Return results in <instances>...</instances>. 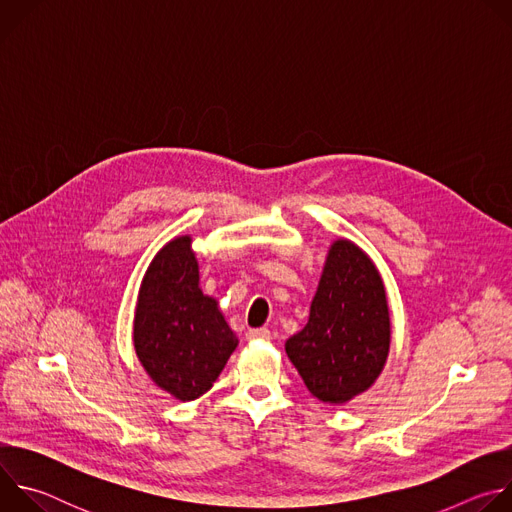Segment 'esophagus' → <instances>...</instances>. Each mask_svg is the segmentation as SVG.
Masks as SVG:
<instances>
[{"label": "esophagus", "instance_id": "1", "mask_svg": "<svg viewBox=\"0 0 512 512\" xmlns=\"http://www.w3.org/2000/svg\"><path fill=\"white\" fill-rule=\"evenodd\" d=\"M271 332L267 328H253L247 332V340H269Z\"/></svg>", "mask_w": 512, "mask_h": 512}]
</instances>
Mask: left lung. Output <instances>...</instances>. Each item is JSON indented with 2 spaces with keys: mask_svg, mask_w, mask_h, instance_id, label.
Segmentation results:
<instances>
[{
  "mask_svg": "<svg viewBox=\"0 0 512 512\" xmlns=\"http://www.w3.org/2000/svg\"><path fill=\"white\" fill-rule=\"evenodd\" d=\"M391 346L387 291L373 259L348 239L330 245L310 318L285 352L308 391L342 405L383 373Z\"/></svg>",
  "mask_w": 512,
  "mask_h": 512,
  "instance_id": "obj_1",
  "label": "left lung"
}]
</instances>
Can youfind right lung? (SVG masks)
Returning a JSON list of instances; mask_svg holds the SVG:
<instances>
[{"instance_id":"right-lung-1","label":"right lung","mask_w":512,"mask_h":512,"mask_svg":"<svg viewBox=\"0 0 512 512\" xmlns=\"http://www.w3.org/2000/svg\"><path fill=\"white\" fill-rule=\"evenodd\" d=\"M198 281L192 239L176 237L145 271L135 306V354L148 377L178 401L204 395L239 344Z\"/></svg>"}]
</instances>
